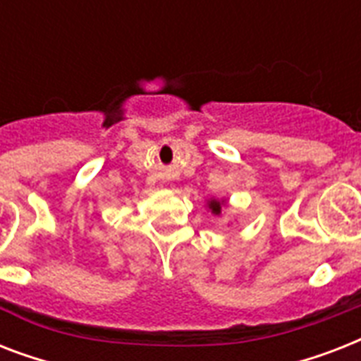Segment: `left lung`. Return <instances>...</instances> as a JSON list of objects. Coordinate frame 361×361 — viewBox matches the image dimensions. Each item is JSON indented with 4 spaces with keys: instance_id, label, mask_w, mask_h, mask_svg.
Returning <instances> with one entry per match:
<instances>
[{
    "instance_id": "1",
    "label": "left lung",
    "mask_w": 361,
    "mask_h": 361,
    "mask_svg": "<svg viewBox=\"0 0 361 361\" xmlns=\"http://www.w3.org/2000/svg\"><path fill=\"white\" fill-rule=\"evenodd\" d=\"M225 206V200H217V198H209L208 208L214 215H221V208Z\"/></svg>"
}]
</instances>
